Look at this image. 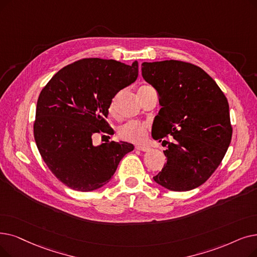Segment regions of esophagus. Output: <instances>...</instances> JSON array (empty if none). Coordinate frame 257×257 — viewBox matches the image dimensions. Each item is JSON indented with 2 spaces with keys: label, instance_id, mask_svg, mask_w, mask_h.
I'll use <instances>...</instances> for the list:
<instances>
[{
  "label": "esophagus",
  "instance_id": "obj_1",
  "mask_svg": "<svg viewBox=\"0 0 257 257\" xmlns=\"http://www.w3.org/2000/svg\"><path fill=\"white\" fill-rule=\"evenodd\" d=\"M137 150H140V151H144V152H147L150 150L149 147H146V146H137L136 147Z\"/></svg>",
  "mask_w": 257,
  "mask_h": 257
}]
</instances>
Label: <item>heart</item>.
Listing matches in <instances>:
<instances>
[{
    "label": "heart",
    "mask_w": 257,
    "mask_h": 257,
    "mask_svg": "<svg viewBox=\"0 0 257 257\" xmlns=\"http://www.w3.org/2000/svg\"><path fill=\"white\" fill-rule=\"evenodd\" d=\"M110 114L114 113V102L111 103L109 107ZM149 125L146 122H142L138 120H130L125 122L117 129V136L121 141L133 143V144H142L146 141L148 137Z\"/></svg>",
    "instance_id": "b5f03b06"
}]
</instances>
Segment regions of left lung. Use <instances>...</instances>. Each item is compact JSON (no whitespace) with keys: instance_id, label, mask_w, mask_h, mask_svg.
I'll return each mask as SVG.
<instances>
[{"instance_id":"8db88e82","label":"left lung","mask_w":257,"mask_h":257,"mask_svg":"<svg viewBox=\"0 0 257 257\" xmlns=\"http://www.w3.org/2000/svg\"><path fill=\"white\" fill-rule=\"evenodd\" d=\"M144 80L160 95L152 138L168 146L167 163L153 177L171 191H189L213 174L232 138L229 104L215 81L200 67L182 61L142 64ZM173 136L172 142L163 140Z\"/></svg>"}]
</instances>
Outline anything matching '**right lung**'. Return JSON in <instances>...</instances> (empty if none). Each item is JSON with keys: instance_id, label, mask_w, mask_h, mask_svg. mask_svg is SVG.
I'll return each instance as SVG.
<instances>
[{"instance_id": "obj_1", "label": "right lung", "mask_w": 257, "mask_h": 257, "mask_svg": "<svg viewBox=\"0 0 257 257\" xmlns=\"http://www.w3.org/2000/svg\"><path fill=\"white\" fill-rule=\"evenodd\" d=\"M139 63L88 58L67 65L42 89L33 136L43 161L64 185L89 192L106 185L120 160L135 149L126 142L93 146L95 133H111L106 120L115 94L136 82Z\"/></svg>"}]
</instances>
